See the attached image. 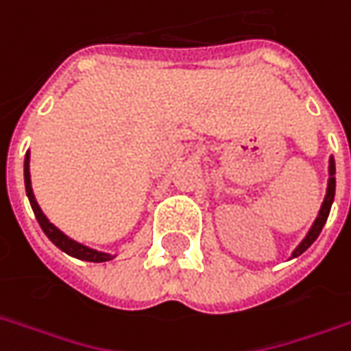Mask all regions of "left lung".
I'll use <instances>...</instances> for the list:
<instances>
[{"mask_svg": "<svg viewBox=\"0 0 351 351\" xmlns=\"http://www.w3.org/2000/svg\"><path fill=\"white\" fill-rule=\"evenodd\" d=\"M328 187H326V195H324V201H322V207L318 210V217L315 219V223L311 226V230L306 232V236L303 238V242L297 246V248L293 250V254H291V258H297V256H301L304 250L308 248L315 240L320 234V230H322V226L326 224V219H328V215H330V207L332 203H334V193H336V164H334V158H330V166H328Z\"/></svg>", "mask_w": 351, "mask_h": 351, "instance_id": "1", "label": "left lung"}]
</instances>
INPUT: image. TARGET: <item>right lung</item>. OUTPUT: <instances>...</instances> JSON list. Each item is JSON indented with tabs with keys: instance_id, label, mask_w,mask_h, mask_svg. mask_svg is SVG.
<instances>
[{
	"instance_id": "right-lung-1",
	"label": "right lung",
	"mask_w": 351,
	"mask_h": 351,
	"mask_svg": "<svg viewBox=\"0 0 351 351\" xmlns=\"http://www.w3.org/2000/svg\"><path fill=\"white\" fill-rule=\"evenodd\" d=\"M29 160H31V156H29V152H27V156H25V189H27V197H29V203H31V207H33L34 217H36V221H38V224H40L43 232L48 236V240H50L56 248H60L62 252H66L68 256L77 258V260H84V262L99 263V262H109V260H113L115 256H111V254H107V252H99V250L88 248V246H84V244L75 242V240H72L70 236L64 234L60 228H56L54 224L48 221L47 215L43 213V209L38 207V203H36V199H34L33 187H31Z\"/></svg>"
}]
</instances>
